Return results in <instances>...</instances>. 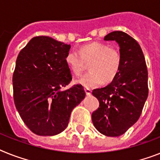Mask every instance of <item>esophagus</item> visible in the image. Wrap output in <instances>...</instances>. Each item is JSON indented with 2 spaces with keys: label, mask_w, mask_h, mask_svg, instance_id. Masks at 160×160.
<instances>
[{
  "label": "esophagus",
  "mask_w": 160,
  "mask_h": 160,
  "mask_svg": "<svg viewBox=\"0 0 160 160\" xmlns=\"http://www.w3.org/2000/svg\"><path fill=\"white\" fill-rule=\"evenodd\" d=\"M84 91H85V93H86L87 96H90L92 94V90H91L90 88H84Z\"/></svg>",
  "instance_id": "esophagus-1"
}]
</instances>
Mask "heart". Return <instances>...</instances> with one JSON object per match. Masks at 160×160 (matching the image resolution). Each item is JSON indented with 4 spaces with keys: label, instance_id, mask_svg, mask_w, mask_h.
I'll return each instance as SVG.
<instances>
[{
    "label": "heart",
    "instance_id": "obj_1",
    "mask_svg": "<svg viewBox=\"0 0 160 160\" xmlns=\"http://www.w3.org/2000/svg\"><path fill=\"white\" fill-rule=\"evenodd\" d=\"M121 54L117 49L107 44L93 41L80 47L79 52L75 49L68 51L65 62L71 72L79 76L89 62L90 72L84 74L76 83L87 88L99 86L113 80L121 67Z\"/></svg>",
    "mask_w": 160,
    "mask_h": 160
}]
</instances>
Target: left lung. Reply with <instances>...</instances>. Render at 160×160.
<instances>
[{"mask_svg": "<svg viewBox=\"0 0 160 160\" xmlns=\"http://www.w3.org/2000/svg\"><path fill=\"white\" fill-rule=\"evenodd\" d=\"M104 40L118 43L121 67L111 84L92 90L99 107L92 112V121L103 135L119 137L140 117L148 97V72L140 45L129 35L115 31Z\"/></svg>", "mask_w": 160, "mask_h": 160, "instance_id": "8db88e82", "label": "left lung"}]
</instances>
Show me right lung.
<instances>
[{"mask_svg":"<svg viewBox=\"0 0 160 160\" xmlns=\"http://www.w3.org/2000/svg\"><path fill=\"white\" fill-rule=\"evenodd\" d=\"M71 45L36 37L18 53L13 75L16 109L39 136H54L68 125L74 107L85 98L81 84L62 90L72 80L65 57Z\"/></svg>","mask_w":160,"mask_h":160,"instance_id":"add662e5","label":"right lung"}]
</instances>
